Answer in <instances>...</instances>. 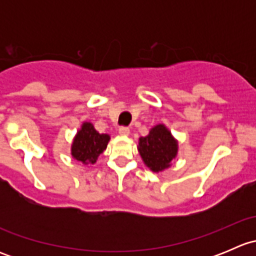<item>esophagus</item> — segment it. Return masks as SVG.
Here are the masks:
<instances>
[{"label": "esophagus", "mask_w": 256, "mask_h": 256, "mask_svg": "<svg viewBox=\"0 0 256 256\" xmlns=\"http://www.w3.org/2000/svg\"><path fill=\"white\" fill-rule=\"evenodd\" d=\"M118 134L122 136H128L130 134V128H126V126H121V128H118Z\"/></svg>", "instance_id": "34e87169"}]
</instances>
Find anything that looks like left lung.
Segmentation results:
<instances>
[{"mask_svg":"<svg viewBox=\"0 0 256 256\" xmlns=\"http://www.w3.org/2000/svg\"><path fill=\"white\" fill-rule=\"evenodd\" d=\"M138 152L144 164L154 172L164 171L171 166V161L177 154V141L164 125L151 128L146 138H140Z\"/></svg>","mask_w":256,"mask_h":256,"instance_id":"left-lung-1","label":"left lung"}]
</instances>
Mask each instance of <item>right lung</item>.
Wrapping results in <instances>:
<instances>
[{
  "label": "right lung",
  "instance_id": "obj_1",
  "mask_svg": "<svg viewBox=\"0 0 256 256\" xmlns=\"http://www.w3.org/2000/svg\"><path fill=\"white\" fill-rule=\"evenodd\" d=\"M109 140V135L99 134L92 124L84 122L72 144V156L84 164H95L99 154L106 148Z\"/></svg>",
  "mask_w": 256,
  "mask_h": 256
}]
</instances>
